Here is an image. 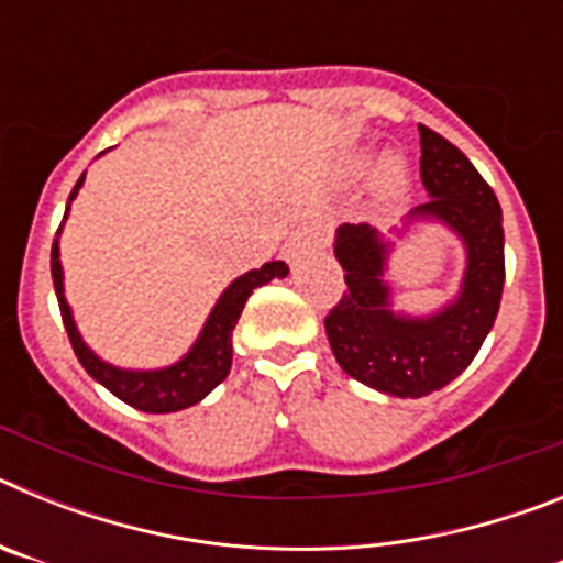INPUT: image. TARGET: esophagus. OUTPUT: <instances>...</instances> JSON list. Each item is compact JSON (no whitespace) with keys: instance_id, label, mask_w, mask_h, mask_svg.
<instances>
[{"instance_id":"esophagus-1","label":"esophagus","mask_w":563,"mask_h":563,"mask_svg":"<svg viewBox=\"0 0 563 563\" xmlns=\"http://www.w3.org/2000/svg\"><path fill=\"white\" fill-rule=\"evenodd\" d=\"M327 242H330V228L324 222H307L287 242V258H296L298 253L312 251V247H324Z\"/></svg>"}]
</instances>
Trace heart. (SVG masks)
<instances>
[{
	"instance_id": "obj_1",
	"label": "heart",
	"mask_w": 563,
	"mask_h": 563,
	"mask_svg": "<svg viewBox=\"0 0 563 563\" xmlns=\"http://www.w3.org/2000/svg\"><path fill=\"white\" fill-rule=\"evenodd\" d=\"M375 166V152L369 148H357V152H350L341 163V174L346 180H357L363 174H369V168ZM377 197L386 202L400 200L406 188H409V174H406V166L400 161H386L377 172Z\"/></svg>"
}]
</instances>
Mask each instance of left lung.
Here are the masks:
<instances>
[{
  "label": "left lung",
  "instance_id": "1",
  "mask_svg": "<svg viewBox=\"0 0 563 563\" xmlns=\"http://www.w3.org/2000/svg\"><path fill=\"white\" fill-rule=\"evenodd\" d=\"M420 177L431 200L409 220H437L465 245L460 296L429 318L391 312L383 282L391 242L372 225H341L335 258L343 267L341 301L324 318L341 369L391 397H426L471 366L499 312L505 287V231L494 188L474 163L434 129L420 126Z\"/></svg>",
  "mask_w": 563,
  "mask_h": 563
}]
</instances>
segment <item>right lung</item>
I'll use <instances>...</instances> for the list:
<instances>
[{"instance_id":"add662e5","label":"right lung","mask_w":563,"mask_h":563,"mask_svg":"<svg viewBox=\"0 0 563 563\" xmlns=\"http://www.w3.org/2000/svg\"><path fill=\"white\" fill-rule=\"evenodd\" d=\"M81 186L84 174L81 180L76 183V188H73V194H69V202L76 200V194ZM67 213H64V220H67ZM58 233H62V228H58ZM58 233L56 239H53L49 271H53L58 310H62L64 330H67L69 343H73V352L78 355L84 369L96 377L101 386H107L118 400L129 402V406L137 411H148V415H168V411L188 409L194 402H200L208 391L217 389V386L228 377V372H231L233 327H236L239 316L245 310V301L251 298V292L256 290V287L273 282V278H285L287 273H290V267H287L285 262H267V265H262L258 271L239 276L220 296V301H217V307H213L211 316H208L206 327H202L197 343L188 350V355L180 357L177 363H172V366H166V369H118L112 363L101 361V357L81 341V335H78L73 312H69L67 298H64V271L62 262H58Z\"/></svg>"}]
</instances>
